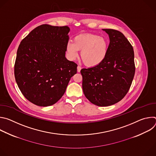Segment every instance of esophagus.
<instances>
[{"label": "esophagus", "mask_w": 156, "mask_h": 156, "mask_svg": "<svg viewBox=\"0 0 156 156\" xmlns=\"http://www.w3.org/2000/svg\"><path fill=\"white\" fill-rule=\"evenodd\" d=\"M81 70V66H77V72H80Z\"/></svg>", "instance_id": "34e87169"}]
</instances>
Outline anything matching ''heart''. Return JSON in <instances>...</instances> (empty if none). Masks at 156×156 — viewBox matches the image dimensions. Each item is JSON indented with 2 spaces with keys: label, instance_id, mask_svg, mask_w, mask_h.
I'll return each mask as SVG.
<instances>
[{
  "label": "heart",
  "instance_id": "b5f03b06",
  "mask_svg": "<svg viewBox=\"0 0 156 156\" xmlns=\"http://www.w3.org/2000/svg\"><path fill=\"white\" fill-rule=\"evenodd\" d=\"M108 49V42L105 37L94 34H83L76 36L74 42L67 43L66 52L70 60H75L78 57V51H81V58L84 63L94 66L105 59Z\"/></svg>",
  "mask_w": 156,
  "mask_h": 156
}]
</instances>
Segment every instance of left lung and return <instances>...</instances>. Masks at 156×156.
<instances>
[{"label": "left lung", "instance_id": "left-lung-1", "mask_svg": "<svg viewBox=\"0 0 156 156\" xmlns=\"http://www.w3.org/2000/svg\"><path fill=\"white\" fill-rule=\"evenodd\" d=\"M108 35L105 59L99 65L81 70L84 96L91 103L105 107L121 101L128 93L135 72L134 51L121 32L102 29Z\"/></svg>", "mask_w": 156, "mask_h": 156}]
</instances>
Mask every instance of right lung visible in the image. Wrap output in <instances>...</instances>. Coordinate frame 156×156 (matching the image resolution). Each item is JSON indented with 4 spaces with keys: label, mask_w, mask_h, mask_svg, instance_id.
<instances>
[{
    "label": "right lung",
    "mask_w": 156,
    "mask_h": 156,
    "mask_svg": "<svg viewBox=\"0 0 156 156\" xmlns=\"http://www.w3.org/2000/svg\"><path fill=\"white\" fill-rule=\"evenodd\" d=\"M70 30L67 26L42 25L20 42L15 63V80L22 94L36 105L56 103L77 72V65L65 57Z\"/></svg>",
    "instance_id": "1"
}]
</instances>
